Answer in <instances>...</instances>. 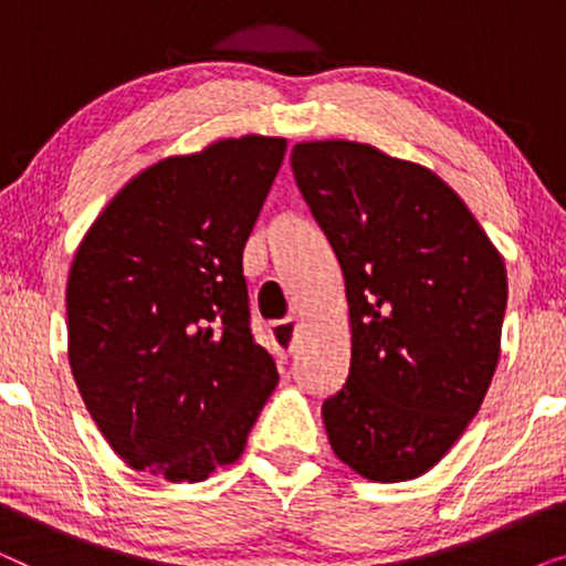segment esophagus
Wrapping results in <instances>:
<instances>
[{"label":"esophagus","mask_w":566,"mask_h":566,"mask_svg":"<svg viewBox=\"0 0 566 566\" xmlns=\"http://www.w3.org/2000/svg\"><path fill=\"white\" fill-rule=\"evenodd\" d=\"M270 339H273L275 353L285 358V355L293 353V347L298 343V319L296 316H289L283 322L270 324Z\"/></svg>","instance_id":"obj_1"}]
</instances>
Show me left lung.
<instances>
[{
    "mask_svg": "<svg viewBox=\"0 0 566 566\" xmlns=\"http://www.w3.org/2000/svg\"><path fill=\"white\" fill-rule=\"evenodd\" d=\"M350 304V374L322 405L329 446L370 482L430 471L482 407L500 360L505 262L451 185L370 144L291 151Z\"/></svg>",
    "mask_w": 566,
    "mask_h": 566,
    "instance_id": "left-lung-1",
    "label": "left lung"
}]
</instances>
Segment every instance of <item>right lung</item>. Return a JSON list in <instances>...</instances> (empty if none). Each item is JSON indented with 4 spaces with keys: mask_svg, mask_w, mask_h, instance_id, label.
I'll list each match as a JSON object with an SVG mask.
<instances>
[{
    "mask_svg": "<svg viewBox=\"0 0 566 566\" xmlns=\"http://www.w3.org/2000/svg\"><path fill=\"white\" fill-rule=\"evenodd\" d=\"M289 142L247 134L130 177L76 247L66 353L97 430L128 467L203 482L244 453L277 384L242 268Z\"/></svg>",
    "mask_w": 566,
    "mask_h": 566,
    "instance_id": "1",
    "label": "right lung"
}]
</instances>
